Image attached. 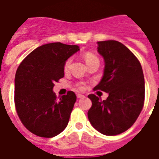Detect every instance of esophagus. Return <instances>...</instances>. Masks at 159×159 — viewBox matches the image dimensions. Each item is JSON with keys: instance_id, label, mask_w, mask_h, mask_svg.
<instances>
[{"instance_id": "34e87169", "label": "esophagus", "mask_w": 159, "mask_h": 159, "mask_svg": "<svg viewBox=\"0 0 159 159\" xmlns=\"http://www.w3.org/2000/svg\"><path fill=\"white\" fill-rule=\"evenodd\" d=\"M77 98H84L85 96L82 94H77Z\"/></svg>"}]
</instances>
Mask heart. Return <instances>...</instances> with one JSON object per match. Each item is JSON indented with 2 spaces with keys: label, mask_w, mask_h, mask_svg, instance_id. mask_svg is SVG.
<instances>
[{
  "label": "heart",
  "mask_w": 159,
  "mask_h": 159,
  "mask_svg": "<svg viewBox=\"0 0 159 159\" xmlns=\"http://www.w3.org/2000/svg\"><path fill=\"white\" fill-rule=\"evenodd\" d=\"M85 60H86V62L87 64L88 65L89 63L92 62H95V61H99L98 58H97V56H95L94 54H92L91 53H87L85 54ZM72 57H69L68 59L66 60V62L64 63V70L65 71H67V70L70 68V66H71V63H72ZM80 88H82V86H80Z\"/></svg>",
  "instance_id": "heart-1"
}]
</instances>
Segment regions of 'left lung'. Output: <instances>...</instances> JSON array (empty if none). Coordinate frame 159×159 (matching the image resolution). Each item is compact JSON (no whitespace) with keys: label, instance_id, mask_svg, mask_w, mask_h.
<instances>
[{"label":"left lung","instance_id":"1","mask_svg":"<svg viewBox=\"0 0 159 159\" xmlns=\"http://www.w3.org/2000/svg\"><path fill=\"white\" fill-rule=\"evenodd\" d=\"M97 52L105 61L104 74L95 89L108 93L102 101L88 95L92 102L87 112L90 123L105 135H116L129 129L139 116L144 102V78L138 58L116 40L97 42Z\"/></svg>","mask_w":159,"mask_h":159}]
</instances>
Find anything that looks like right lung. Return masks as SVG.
Returning a JSON list of instances; mask_svg holds the SVG:
<instances>
[{
	"label": "right lung",
	"instance_id": "add662e5",
	"mask_svg": "<svg viewBox=\"0 0 159 159\" xmlns=\"http://www.w3.org/2000/svg\"><path fill=\"white\" fill-rule=\"evenodd\" d=\"M77 45L49 43L22 61L15 77V105L20 120L35 135L52 138L64 130L77 97L73 92L57 98L55 82L64 77V63L79 51Z\"/></svg>",
	"mask_w": 159,
	"mask_h": 159
}]
</instances>
